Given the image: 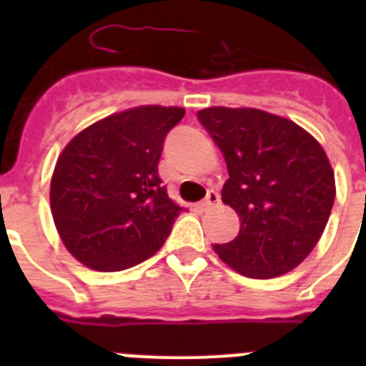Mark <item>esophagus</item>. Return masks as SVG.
Wrapping results in <instances>:
<instances>
[{
    "label": "esophagus",
    "instance_id": "esophagus-1",
    "mask_svg": "<svg viewBox=\"0 0 366 366\" xmlns=\"http://www.w3.org/2000/svg\"><path fill=\"white\" fill-rule=\"evenodd\" d=\"M219 203V194L216 190H209L207 192V198L202 202V209H212Z\"/></svg>",
    "mask_w": 366,
    "mask_h": 366
}]
</instances>
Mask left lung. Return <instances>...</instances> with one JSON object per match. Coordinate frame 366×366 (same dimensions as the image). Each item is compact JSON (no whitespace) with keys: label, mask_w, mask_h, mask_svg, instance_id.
I'll return each instance as SVG.
<instances>
[{"label":"left lung","mask_w":366,"mask_h":366,"mask_svg":"<svg viewBox=\"0 0 366 366\" xmlns=\"http://www.w3.org/2000/svg\"><path fill=\"white\" fill-rule=\"evenodd\" d=\"M227 163L223 203L240 218V232L214 251L244 277L273 279L312 253L335 199L325 150L295 122L253 108L198 112Z\"/></svg>","instance_id":"8db88e82"}]
</instances>
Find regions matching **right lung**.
<instances>
[{
  "instance_id": "add662e5",
  "label": "right lung",
  "mask_w": 366,
  "mask_h": 366,
  "mask_svg": "<svg viewBox=\"0 0 366 366\" xmlns=\"http://www.w3.org/2000/svg\"><path fill=\"white\" fill-rule=\"evenodd\" d=\"M183 108L141 106L95 122L64 148L51 179V211L64 245L84 266L121 271L168 238L179 205L157 164Z\"/></svg>"
}]
</instances>
